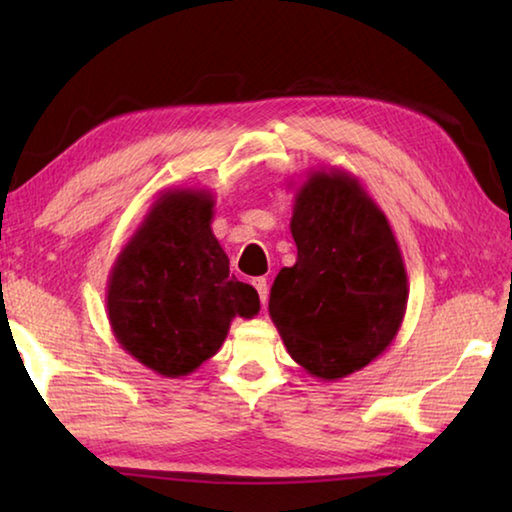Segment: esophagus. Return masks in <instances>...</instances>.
Returning a JSON list of instances; mask_svg holds the SVG:
<instances>
[{
  "mask_svg": "<svg viewBox=\"0 0 512 512\" xmlns=\"http://www.w3.org/2000/svg\"><path fill=\"white\" fill-rule=\"evenodd\" d=\"M253 287L257 289L262 305H266V300H268V282H266V277H253Z\"/></svg>",
  "mask_w": 512,
  "mask_h": 512,
  "instance_id": "34e87169",
  "label": "esophagus"
}]
</instances>
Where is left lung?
I'll list each match as a JSON object with an SVG mask.
<instances>
[{"mask_svg":"<svg viewBox=\"0 0 512 512\" xmlns=\"http://www.w3.org/2000/svg\"><path fill=\"white\" fill-rule=\"evenodd\" d=\"M298 259L277 273L268 314L311 377L366 368L400 332L409 280L391 223L352 173L316 169L298 187Z\"/></svg>","mask_w":512,"mask_h":512,"instance_id":"left-lung-1","label":"left lung"}]
</instances>
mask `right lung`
<instances>
[{
	"label": "right lung",
	"instance_id": "add662e5",
	"mask_svg": "<svg viewBox=\"0 0 512 512\" xmlns=\"http://www.w3.org/2000/svg\"><path fill=\"white\" fill-rule=\"evenodd\" d=\"M207 189H167L115 259L106 307L117 343L162 377H185L216 352L257 291L230 273Z\"/></svg>",
	"mask_w": 512,
	"mask_h": 512
}]
</instances>
